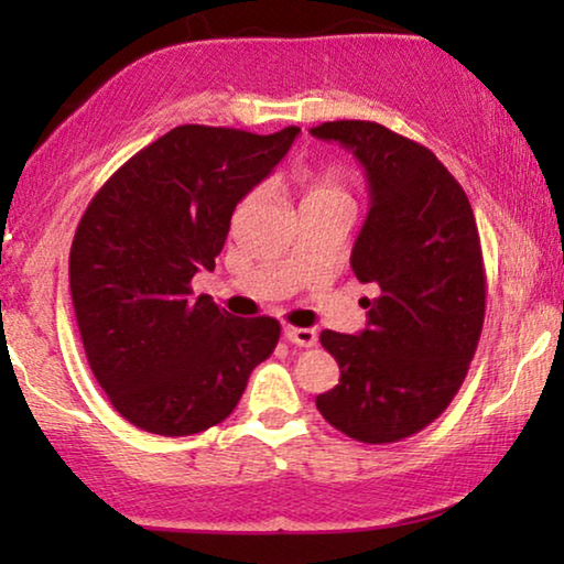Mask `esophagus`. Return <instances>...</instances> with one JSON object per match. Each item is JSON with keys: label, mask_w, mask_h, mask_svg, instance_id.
<instances>
[{"label": "esophagus", "mask_w": 564, "mask_h": 564, "mask_svg": "<svg viewBox=\"0 0 564 564\" xmlns=\"http://www.w3.org/2000/svg\"><path fill=\"white\" fill-rule=\"evenodd\" d=\"M282 336L288 338L290 344H295V346H315V341H318V336H315L313 328L284 326V328H282Z\"/></svg>", "instance_id": "34e87169"}]
</instances>
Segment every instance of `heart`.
<instances>
[{
	"instance_id": "obj_1",
	"label": "heart",
	"mask_w": 564,
	"mask_h": 564,
	"mask_svg": "<svg viewBox=\"0 0 564 564\" xmlns=\"http://www.w3.org/2000/svg\"><path fill=\"white\" fill-rule=\"evenodd\" d=\"M300 187H303V210L305 207L318 205H349L351 207V192L346 184V176L334 166L313 169L300 176ZM257 199V192L246 197L243 207H249Z\"/></svg>"
}]
</instances>
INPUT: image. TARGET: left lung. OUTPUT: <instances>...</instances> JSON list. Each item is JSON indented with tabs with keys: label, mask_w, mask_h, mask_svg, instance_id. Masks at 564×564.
Here are the masks:
<instances>
[{
	"label": "left lung",
	"mask_w": 564,
	"mask_h": 564,
	"mask_svg": "<svg viewBox=\"0 0 564 564\" xmlns=\"http://www.w3.org/2000/svg\"><path fill=\"white\" fill-rule=\"evenodd\" d=\"M351 151L369 184V213L351 249L367 328L323 330L338 361L334 390L315 398L330 426L365 444L419 434L465 382L485 321L477 223L459 182L429 149L380 122L311 128Z\"/></svg>",
	"instance_id": "left-lung-1"
}]
</instances>
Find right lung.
Returning a JSON list of instances; mask_svg holds the SVG:
<instances>
[{
    "mask_svg": "<svg viewBox=\"0 0 564 564\" xmlns=\"http://www.w3.org/2000/svg\"><path fill=\"white\" fill-rule=\"evenodd\" d=\"M297 133L180 126L89 203L68 257L74 313L99 388L133 426L192 436L226 421L274 351V318H234L189 284L215 269L236 205Z\"/></svg>",
    "mask_w": 564,
    "mask_h": 564,
    "instance_id": "add662e5",
    "label": "right lung"
}]
</instances>
